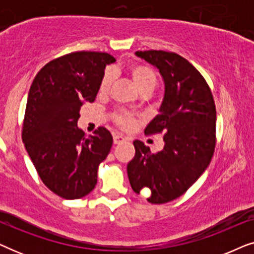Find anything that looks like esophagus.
<instances>
[{
    "mask_svg": "<svg viewBox=\"0 0 254 254\" xmlns=\"http://www.w3.org/2000/svg\"><path fill=\"white\" fill-rule=\"evenodd\" d=\"M126 138H125L123 135H119V134H114L113 135V142L114 144H119L121 142H124Z\"/></svg>",
    "mask_w": 254,
    "mask_h": 254,
    "instance_id": "34e87169",
    "label": "esophagus"
}]
</instances>
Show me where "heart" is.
Returning a JSON list of instances; mask_svg holds the SVG:
<instances>
[{
  "instance_id": "1",
  "label": "heart",
  "mask_w": 254,
  "mask_h": 254,
  "mask_svg": "<svg viewBox=\"0 0 254 254\" xmlns=\"http://www.w3.org/2000/svg\"><path fill=\"white\" fill-rule=\"evenodd\" d=\"M129 74L133 79L134 84L140 91H149L151 92L155 89L156 83H157V75L154 71V69L149 67L147 64H133L129 68ZM111 85H112V74L110 71L105 72L103 76L102 81L99 84L100 93H106L110 91ZM114 120L116 123L125 129H129L133 127L135 119L133 116L129 113L125 112V111H118L114 114Z\"/></svg>"
}]
</instances>
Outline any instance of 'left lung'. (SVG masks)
<instances>
[{
  "label": "left lung",
  "mask_w": 254,
  "mask_h": 254,
  "mask_svg": "<svg viewBox=\"0 0 254 254\" xmlns=\"http://www.w3.org/2000/svg\"><path fill=\"white\" fill-rule=\"evenodd\" d=\"M164 79L159 114L144 134H164V149L152 154L135 140V156L127 165L135 193L148 192L150 203L161 204L183 195L204 172L216 144V109L203 76L180 55L165 51H138Z\"/></svg>",
  "instance_id": "left-lung-1"
}]
</instances>
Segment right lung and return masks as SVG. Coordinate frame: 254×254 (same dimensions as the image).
I'll return each instance as SVG.
<instances>
[{
    "label": "right lung",
    "mask_w": 254,
    "mask_h": 254,
    "mask_svg": "<svg viewBox=\"0 0 254 254\" xmlns=\"http://www.w3.org/2000/svg\"><path fill=\"white\" fill-rule=\"evenodd\" d=\"M113 62L109 53L74 52L45 64L31 84L22 138L40 179L64 199H81L95 189L98 166L112 147L106 128L85 136L77 120Z\"/></svg>",
    "instance_id": "right-lung-1"
}]
</instances>
